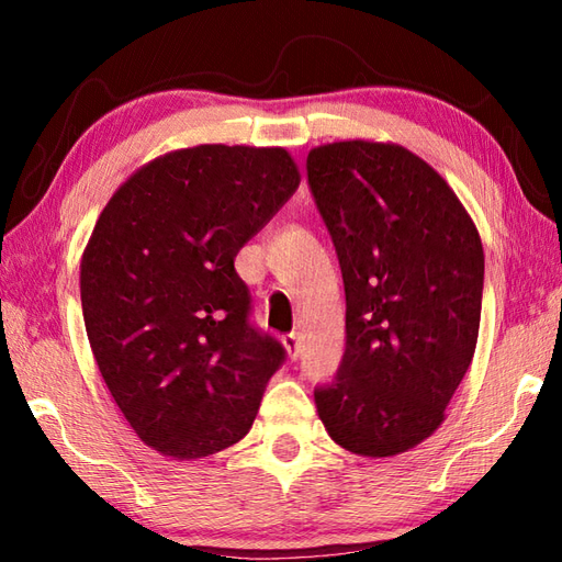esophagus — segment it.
Masks as SVG:
<instances>
[{"instance_id":"esophagus-1","label":"esophagus","mask_w":562,"mask_h":562,"mask_svg":"<svg viewBox=\"0 0 562 562\" xmlns=\"http://www.w3.org/2000/svg\"><path fill=\"white\" fill-rule=\"evenodd\" d=\"M282 345H284V350H288V355L292 357V360H296V357H300V350H302L300 333H288V336H282Z\"/></svg>"}]
</instances>
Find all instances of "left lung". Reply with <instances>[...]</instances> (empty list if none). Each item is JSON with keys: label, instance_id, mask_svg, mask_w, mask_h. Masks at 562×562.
Returning <instances> with one entry per match:
<instances>
[{"label": "left lung", "instance_id": "1", "mask_svg": "<svg viewBox=\"0 0 562 562\" xmlns=\"http://www.w3.org/2000/svg\"><path fill=\"white\" fill-rule=\"evenodd\" d=\"M308 188L345 284V355L314 391L330 439L396 457L445 420L481 326L485 256L469 212L432 166L384 142L308 151Z\"/></svg>", "mask_w": 562, "mask_h": 562}]
</instances>
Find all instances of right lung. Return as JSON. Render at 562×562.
Wrapping results in <instances>:
<instances>
[{"instance_id": "obj_1", "label": "right lung", "mask_w": 562, "mask_h": 562, "mask_svg": "<svg viewBox=\"0 0 562 562\" xmlns=\"http://www.w3.org/2000/svg\"><path fill=\"white\" fill-rule=\"evenodd\" d=\"M282 147L169 151L115 190L81 256V312L130 427L193 461L248 435L284 348L248 321L234 258L300 188Z\"/></svg>"}]
</instances>
